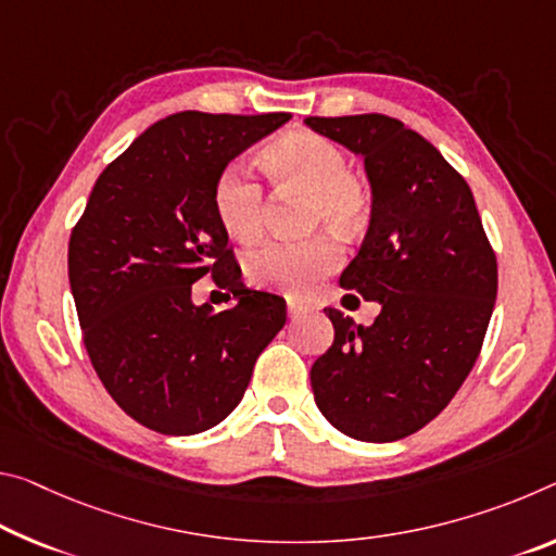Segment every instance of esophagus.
Segmentation results:
<instances>
[{"label":"esophagus","mask_w":556,"mask_h":556,"mask_svg":"<svg viewBox=\"0 0 556 556\" xmlns=\"http://www.w3.org/2000/svg\"><path fill=\"white\" fill-rule=\"evenodd\" d=\"M306 312V306L304 304H299V302H294V299H289L287 302V314H289V319H296V316H302Z\"/></svg>","instance_id":"esophagus-1"}]
</instances>
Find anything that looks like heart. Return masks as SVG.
<instances>
[{
	"label": "heart",
	"mask_w": 556,
	"mask_h": 556,
	"mask_svg": "<svg viewBox=\"0 0 556 556\" xmlns=\"http://www.w3.org/2000/svg\"><path fill=\"white\" fill-rule=\"evenodd\" d=\"M262 167L287 195H306V225L356 235L371 217V190L349 170L341 148L309 130L279 136L262 151ZM217 223L237 242H254L267 223V195L244 165H227L213 190ZM341 250L329 235L304 242H269L247 254L254 285L304 294L339 267Z\"/></svg>",
	"instance_id": "1"
}]
</instances>
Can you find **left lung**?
<instances>
[{
  "mask_svg": "<svg viewBox=\"0 0 556 556\" xmlns=\"http://www.w3.org/2000/svg\"><path fill=\"white\" fill-rule=\"evenodd\" d=\"M304 123L364 157L371 223L339 285L381 304L371 326L324 309L333 343L312 366L314 401L343 435L393 443L433 420L472 371L497 260L470 185L416 130L381 113Z\"/></svg>",
  "mask_w": 556,
  "mask_h": 556,
  "instance_id": "1",
  "label": "left lung"
}]
</instances>
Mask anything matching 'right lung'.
I'll return each mask as SVG.
<instances>
[{
	"instance_id": "1",
	"label": "right lung",
	"mask_w": 556,
	"mask_h": 556,
	"mask_svg": "<svg viewBox=\"0 0 556 556\" xmlns=\"http://www.w3.org/2000/svg\"><path fill=\"white\" fill-rule=\"evenodd\" d=\"M292 118L182 111L138 136L96 180L68 240L84 346L140 426L195 435L237 408L254 361L287 321L285 299L244 289L213 190L232 157ZM210 274L238 299L191 302Z\"/></svg>"
}]
</instances>
